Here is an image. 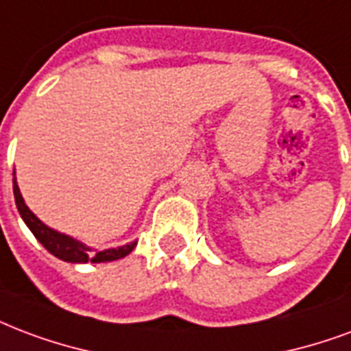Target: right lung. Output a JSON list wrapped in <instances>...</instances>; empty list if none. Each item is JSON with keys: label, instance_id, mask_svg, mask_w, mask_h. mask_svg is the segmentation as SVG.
Segmentation results:
<instances>
[{"label": "right lung", "instance_id": "1", "mask_svg": "<svg viewBox=\"0 0 351 351\" xmlns=\"http://www.w3.org/2000/svg\"><path fill=\"white\" fill-rule=\"evenodd\" d=\"M12 191H14V201H16L18 212L22 215V219L25 221V225L31 228V232L35 234L44 247L50 251L51 255H56L57 258L66 262H111L123 258L128 253H132V249L136 247V241L134 243H128V245H123L119 249H106V251H100L96 253L95 256L90 255V249L85 247L80 241L72 240L69 236L59 234L56 230H51L50 227H46L37 215L33 214L25 202H23L22 195H20V189H18L16 180H12Z\"/></svg>", "mask_w": 351, "mask_h": 351}]
</instances>
